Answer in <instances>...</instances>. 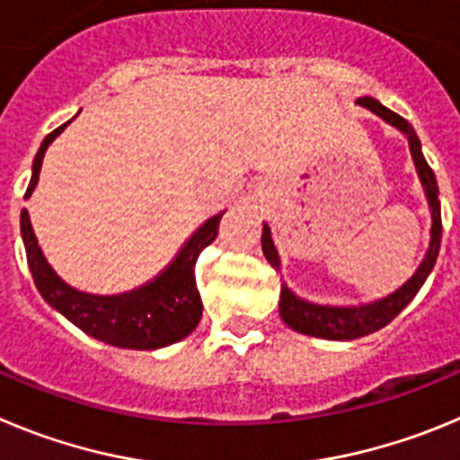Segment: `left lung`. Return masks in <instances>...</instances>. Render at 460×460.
<instances>
[{"label": "left lung", "instance_id": "obj_1", "mask_svg": "<svg viewBox=\"0 0 460 460\" xmlns=\"http://www.w3.org/2000/svg\"><path fill=\"white\" fill-rule=\"evenodd\" d=\"M359 105L371 110L374 114H378L383 121H387L390 126L399 128L408 137L411 144L412 160H415L417 173H420V181L424 185L426 199H429V208H431V243H429V252H426L424 261L420 263L415 275L405 281L403 287L396 288L392 296L383 297V300L369 302V305H359V307H328V305H314V302L302 300L296 293L288 291L287 287H281L279 293V314L284 318L288 328H293L296 332L312 334V337L321 339H334V341H346V339H358L364 334H371L376 330L385 328L387 323L394 321L396 314L417 296V291L421 288V284L426 281V277L431 275L433 266H436L438 252H440V240H442V217H440V199H438V181L433 169L426 163L424 153H421V144L417 132L412 130V126L405 121L403 117H399L396 111L387 110L385 105H380L376 98L364 96L359 98ZM261 247H263V254H266L268 263L272 268H279V254H277V247L272 243L270 226L263 225V234H261Z\"/></svg>", "mask_w": 460, "mask_h": 460}]
</instances>
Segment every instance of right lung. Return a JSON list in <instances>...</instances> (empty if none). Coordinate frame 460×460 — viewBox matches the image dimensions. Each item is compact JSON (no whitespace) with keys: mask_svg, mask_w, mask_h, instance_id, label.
Returning a JSON list of instances; mask_svg holds the SVG:
<instances>
[{"mask_svg":"<svg viewBox=\"0 0 460 460\" xmlns=\"http://www.w3.org/2000/svg\"><path fill=\"white\" fill-rule=\"evenodd\" d=\"M68 123L49 132L40 144L24 199L31 197L36 183H39L45 151ZM222 215H225V210L213 215L210 220H206L199 229L194 231L192 238L179 252V256L169 263L167 270L160 272L155 279L144 284V287L121 293V296H91V293H82L68 287L43 256V250L39 247V240L31 229V222H29L27 208H22V213H20V234H22L27 263L36 288L49 307L64 314L70 323H75L82 332L98 339V341L119 346V349L153 350L181 341L199 325L204 305H201L199 288L194 281V263L199 259L201 250L217 238Z\"/></svg>","mask_w":460,"mask_h":460,"instance_id":"right-lung-1","label":"right lung"}]
</instances>
